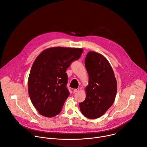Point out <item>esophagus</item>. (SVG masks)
Here are the masks:
<instances>
[{"label":"esophagus","instance_id":"34e87169","mask_svg":"<svg viewBox=\"0 0 147 147\" xmlns=\"http://www.w3.org/2000/svg\"><path fill=\"white\" fill-rule=\"evenodd\" d=\"M79 88H76V89H74V90H73V92L74 93H76V92H78L79 91Z\"/></svg>","mask_w":147,"mask_h":147}]
</instances>
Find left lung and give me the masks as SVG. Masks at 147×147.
Wrapping results in <instances>:
<instances>
[{
	"label": "left lung",
	"mask_w": 147,
	"mask_h": 147,
	"mask_svg": "<svg viewBox=\"0 0 147 147\" xmlns=\"http://www.w3.org/2000/svg\"><path fill=\"white\" fill-rule=\"evenodd\" d=\"M85 66L89 84L86 88V99L79 103V106L84 116L94 119L102 116L112 107L117 92V81L108 60L101 54L89 52Z\"/></svg>",
	"instance_id": "1"
}]
</instances>
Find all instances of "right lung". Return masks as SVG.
<instances>
[{
  "instance_id": "add662e5",
  "label": "right lung",
  "mask_w": 147,
  "mask_h": 147,
  "mask_svg": "<svg viewBox=\"0 0 147 147\" xmlns=\"http://www.w3.org/2000/svg\"><path fill=\"white\" fill-rule=\"evenodd\" d=\"M83 49L53 47L42 52L32 66L28 81V94L39 113L48 117L58 115L70 92L67 69L78 59Z\"/></svg>"
}]
</instances>
